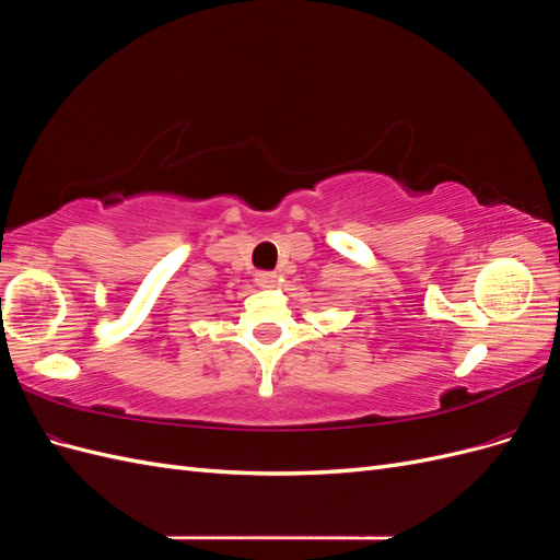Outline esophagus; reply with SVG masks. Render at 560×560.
<instances>
[{"mask_svg":"<svg viewBox=\"0 0 560 560\" xmlns=\"http://www.w3.org/2000/svg\"><path fill=\"white\" fill-rule=\"evenodd\" d=\"M257 282L264 284V287L273 284L276 282V273H273V270H261V273H257Z\"/></svg>","mask_w":560,"mask_h":560,"instance_id":"obj_1","label":"esophagus"}]
</instances>
